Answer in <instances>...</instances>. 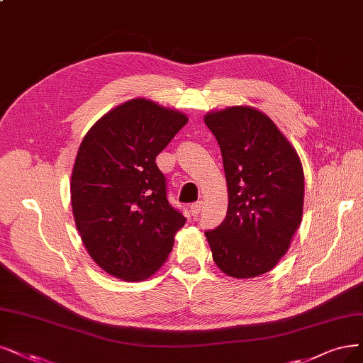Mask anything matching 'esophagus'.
<instances>
[{
	"label": "esophagus",
	"mask_w": 363,
	"mask_h": 363,
	"mask_svg": "<svg viewBox=\"0 0 363 363\" xmlns=\"http://www.w3.org/2000/svg\"><path fill=\"white\" fill-rule=\"evenodd\" d=\"M200 209H202V202H197V203H193V205L190 206V212H191V216H193V217L199 216V212H200Z\"/></svg>",
	"instance_id": "1"
}]
</instances>
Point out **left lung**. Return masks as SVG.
Instances as JSON below:
<instances>
[{"instance_id":"left-lung-1","label":"left lung","mask_w":363,"mask_h":363,"mask_svg":"<svg viewBox=\"0 0 363 363\" xmlns=\"http://www.w3.org/2000/svg\"><path fill=\"white\" fill-rule=\"evenodd\" d=\"M203 119L221 147L229 193L224 221L205 232L213 262L232 278L263 275L289 251L302 221L301 158L256 107L230 106Z\"/></svg>"}]
</instances>
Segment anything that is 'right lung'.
<instances>
[{
	"instance_id": "add662e5",
	"label": "right lung",
	"mask_w": 363,
	"mask_h": 363,
	"mask_svg": "<svg viewBox=\"0 0 363 363\" xmlns=\"http://www.w3.org/2000/svg\"><path fill=\"white\" fill-rule=\"evenodd\" d=\"M186 123L150 99L113 107L80 143L72 170V209L91 259L123 281L151 278L185 224L166 197L155 157Z\"/></svg>"
}]
</instances>
